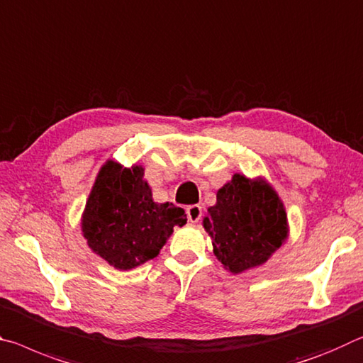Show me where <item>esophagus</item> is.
I'll return each instance as SVG.
<instances>
[{"mask_svg":"<svg viewBox=\"0 0 363 363\" xmlns=\"http://www.w3.org/2000/svg\"><path fill=\"white\" fill-rule=\"evenodd\" d=\"M186 217H188V220L191 222V223L199 222V218L203 217V207L198 206V204L188 206L186 207Z\"/></svg>","mask_w":363,"mask_h":363,"instance_id":"obj_1","label":"esophagus"}]
</instances>
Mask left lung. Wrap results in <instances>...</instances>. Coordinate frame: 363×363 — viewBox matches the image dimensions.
Instances as JSON below:
<instances>
[{"mask_svg":"<svg viewBox=\"0 0 363 363\" xmlns=\"http://www.w3.org/2000/svg\"><path fill=\"white\" fill-rule=\"evenodd\" d=\"M204 228L213 254L231 273L264 264L286 238V212L270 186L240 174L217 193L207 209Z\"/></svg>","mask_w":363,"mask_h":363,"instance_id":"8db88e82","label":"left lung"}]
</instances>
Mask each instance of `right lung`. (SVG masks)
<instances>
[{"mask_svg":"<svg viewBox=\"0 0 363 363\" xmlns=\"http://www.w3.org/2000/svg\"><path fill=\"white\" fill-rule=\"evenodd\" d=\"M138 165L123 169L109 160L101 169L83 213L88 246L118 270L154 259L175 225L186 223L185 211L157 204Z\"/></svg>","mask_w":363,"mask_h":363,"instance_id":"right-lung-1","label":"right lung"}]
</instances>
